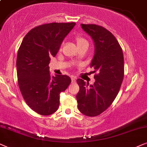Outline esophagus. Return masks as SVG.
Listing matches in <instances>:
<instances>
[{
  "mask_svg": "<svg viewBox=\"0 0 147 147\" xmlns=\"http://www.w3.org/2000/svg\"><path fill=\"white\" fill-rule=\"evenodd\" d=\"M76 80H77V78H76V77H71L72 83H75Z\"/></svg>",
  "mask_w": 147,
  "mask_h": 147,
  "instance_id": "34e87169",
  "label": "esophagus"
}]
</instances>
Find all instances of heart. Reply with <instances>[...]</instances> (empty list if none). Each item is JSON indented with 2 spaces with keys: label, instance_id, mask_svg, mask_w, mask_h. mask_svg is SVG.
<instances>
[{
  "label": "heart",
  "instance_id": "1",
  "mask_svg": "<svg viewBox=\"0 0 147 147\" xmlns=\"http://www.w3.org/2000/svg\"><path fill=\"white\" fill-rule=\"evenodd\" d=\"M76 41H77V44L78 47L82 46H83V45L89 44H88L87 40L84 38H82V37H77V38H76Z\"/></svg>",
  "mask_w": 147,
  "mask_h": 147
}]
</instances>
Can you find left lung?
I'll use <instances>...</instances> for the list:
<instances>
[{
  "label": "left lung",
  "instance_id": "8db88e82",
  "mask_svg": "<svg viewBox=\"0 0 147 147\" xmlns=\"http://www.w3.org/2000/svg\"><path fill=\"white\" fill-rule=\"evenodd\" d=\"M93 41L95 52L90 66L99 73L93 85L78 79V108L87 116H97L110 106L124 79V56L118 40L110 31L95 24H81Z\"/></svg>",
  "mask_w": 147,
  "mask_h": 147
}]
</instances>
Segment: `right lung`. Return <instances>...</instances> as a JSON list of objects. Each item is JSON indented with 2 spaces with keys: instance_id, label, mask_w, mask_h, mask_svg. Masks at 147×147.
Instances as JSON below:
<instances>
[{
  "instance_id": "add662e5",
  "label": "right lung",
  "mask_w": 147,
  "mask_h": 147,
  "mask_svg": "<svg viewBox=\"0 0 147 147\" xmlns=\"http://www.w3.org/2000/svg\"><path fill=\"white\" fill-rule=\"evenodd\" d=\"M75 23H51L34 27L24 37L18 50L17 72L23 99L29 107L43 116L57 111L60 93L71 79L67 75L51 77L49 64Z\"/></svg>"
}]
</instances>
